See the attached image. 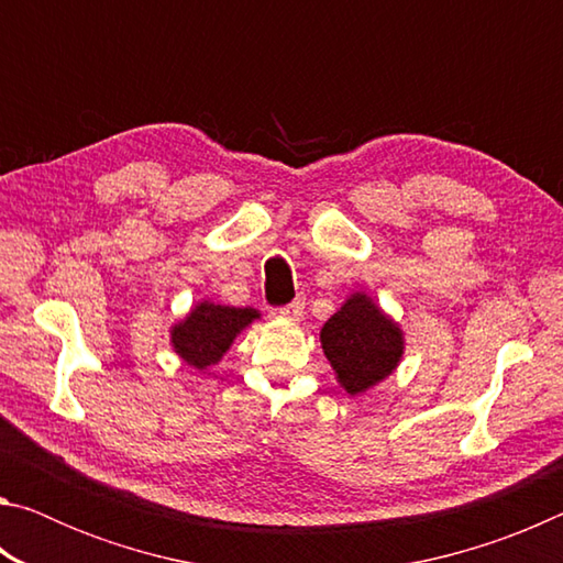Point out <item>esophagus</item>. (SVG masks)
Instances as JSON below:
<instances>
[{"instance_id":"obj_1","label":"esophagus","mask_w":563,"mask_h":563,"mask_svg":"<svg viewBox=\"0 0 563 563\" xmlns=\"http://www.w3.org/2000/svg\"><path fill=\"white\" fill-rule=\"evenodd\" d=\"M278 316H280L283 320H300V316H302V302L298 300V302L285 305V308L278 310Z\"/></svg>"}]
</instances>
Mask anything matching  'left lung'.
<instances>
[{
    "label": "left lung",
    "instance_id": "obj_1",
    "mask_svg": "<svg viewBox=\"0 0 563 563\" xmlns=\"http://www.w3.org/2000/svg\"><path fill=\"white\" fill-rule=\"evenodd\" d=\"M320 345L335 369L338 385L357 397L385 383L399 367L405 330L367 292L355 290L322 325Z\"/></svg>",
    "mask_w": 563,
    "mask_h": 563
}]
</instances>
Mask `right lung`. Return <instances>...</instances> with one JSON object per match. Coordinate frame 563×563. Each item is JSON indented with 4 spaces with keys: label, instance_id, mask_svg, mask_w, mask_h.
Here are the masks:
<instances>
[{
    "label": "right lung",
    "instance_id": "right-lung-1",
    "mask_svg": "<svg viewBox=\"0 0 563 563\" xmlns=\"http://www.w3.org/2000/svg\"><path fill=\"white\" fill-rule=\"evenodd\" d=\"M255 320H261V310L231 308L203 298L170 325V347L188 367L206 373L223 360L235 338Z\"/></svg>",
    "mask_w": 563,
    "mask_h": 563
}]
</instances>
